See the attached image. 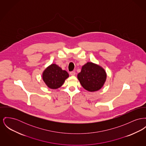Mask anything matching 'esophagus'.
I'll return each instance as SVG.
<instances>
[{"mask_svg":"<svg viewBox=\"0 0 146 146\" xmlns=\"http://www.w3.org/2000/svg\"><path fill=\"white\" fill-rule=\"evenodd\" d=\"M70 74L71 76H75V75H76V72H73V71L70 72Z\"/></svg>","mask_w":146,"mask_h":146,"instance_id":"34e87169","label":"esophagus"}]
</instances>
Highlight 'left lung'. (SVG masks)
Listing matches in <instances>:
<instances>
[{
  "mask_svg": "<svg viewBox=\"0 0 146 146\" xmlns=\"http://www.w3.org/2000/svg\"><path fill=\"white\" fill-rule=\"evenodd\" d=\"M77 77L82 86L86 90L92 92L103 87L106 79V73L100 66L88 62L82 67Z\"/></svg>",
  "mask_w": 146,
  "mask_h": 146,
  "instance_id": "obj_1",
  "label": "left lung"
}]
</instances>
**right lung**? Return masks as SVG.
Listing matches in <instances>:
<instances>
[{"mask_svg": "<svg viewBox=\"0 0 146 146\" xmlns=\"http://www.w3.org/2000/svg\"><path fill=\"white\" fill-rule=\"evenodd\" d=\"M68 77V73L66 70H62L55 64L48 66L44 70L42 74L44 82L48 88L53 89L60 87Z\"/></svg>", "mask_w": 146, "mask_h": 146, "instance_id": "obj_1", "label": "right lung"}]
</instances>
